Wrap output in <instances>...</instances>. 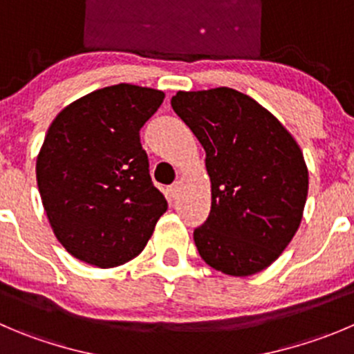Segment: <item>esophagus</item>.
Masks as SVG:
<instances>
[{
  "instance_id": "obj_1",
  "label": "esophagus",
  "mask_w": 354,
  "mask_h": 354,
  "mask_svg": "<svg viewBox=\"0 0 354 354\" xmlns=\"http://www.w3.org/2000/svg\"><path fill=\"white\" fill-rule=\"evenodd\" d=\"M179 191H180L179 183H175V184H171V186H168V189H167L168 198H171V200H174V198H177V194H179Z\"/></svg>"
}]
</instances>
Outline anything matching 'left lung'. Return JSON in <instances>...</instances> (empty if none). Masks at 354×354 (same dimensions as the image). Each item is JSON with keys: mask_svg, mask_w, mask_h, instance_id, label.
<instances>
[{"mask_svg": "<svg viewBox=\"0 0 354 354\" xmlns=\"http://www.w3.org/2000/svg\"><path fill=\"white\" fill-rule=\"evenodd\" d=\"M171 107L207 153L212 208L194 230L201 259L224 274L262 271L301 224L309 184L301 147L268 109L227 86L177 92Z\"/></svg>", "mask_w": 354, "mask_h": 354, "instance_id": "1", "label": "left lung"}]
</instances>
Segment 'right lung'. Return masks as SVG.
<instances>
[{
  "mask_svg": "<svg viewBox=\"0 0 354 354\" xmlns=\"http://www.w3.org/2000/svg\"><path fill=\"white\" fill-rule=\"evenodd\" d=\"M163 99L160 90L120 83L69 104L50 124L36 180L73 257L102 269L132 261L167 212L139 133Z\"/></svg>",
  "mask_w": 354,
  "mask_h": 354,
  "instance_id": "obj_1",
  "label": "right lung"
}]
</instances>
